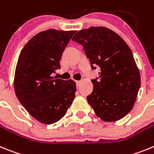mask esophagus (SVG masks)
Instances as JSON below:
<instances>
[{"label": "esophagus", "mask_w": 154, "mask_h": 154, "mask_svg": "<svg viewBox=\"0 0 154 154\" xmlns=\"http://www.w3.org/2000/svg\"><path fill=\"white\" fill-rule=\"evenodd\" d=\"M80 84H81V81H76V85H77V87L80 85Z\"/></svg>", "instance_id": "obj_1"}]
</instances>
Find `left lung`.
Returning a JSON list of instances; mask_svg holds the SVG:
<instances>
[{
	"instance_id": "1",
	"label": "left lung",
	"mask_w": 154,
	"mask_h": 154,
	"mask_svg": "<svg viewBox=\"0 0 154 154\" xmlns=\"http://www.w3.org/2000/svg\"><path fill=\"white\" fill-rule=\"evenodd\" d=\"M72 40L83 45L92 69L100 67L99 80H91L93 91L87 97L96 116L105 122L125 117L133 108L141 84L129 45L105 27L78 31Z\"/></svg>"
}]
</instances>
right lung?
Listing matches in <instances>:
<instances>
[{
  "mask_svg": "<svg viewBox=\"0 0 154 154\" xmlns=\"http://www.w3.org/2000/svg\"><path fill=\"white\" fill-rule=\"evenodd\" d=\"M76 31L48 29L25 44L16 65L14 88L21 104L43 124L60 120L75 97L76 83L57 79L64 49Z\"/></svg>",
  "mask_w": 154,
  "mask_h": 154,
  "instance_id": "1",
  "label": "right lung"
}]
</instances>
